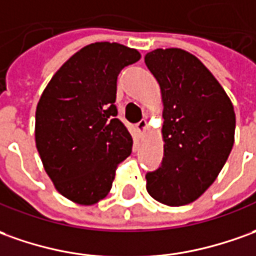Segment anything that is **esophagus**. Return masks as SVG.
<instances>
[{"label": "esophagus", "instance_id": "1", "mask_svg": "<svg viewBox=\"0 0 256 256\" xmlns=\"http://www.w3.org/2000/svg\"><path fill=\"white\" fill-rule=\"evenodd\" d=\"M146 128H148V122H146V120H140L138 124H136V130H138L139 135H144L146 131Z\"/></svg>", "mask_w": 256, "mask_h": 256}]
</instances>
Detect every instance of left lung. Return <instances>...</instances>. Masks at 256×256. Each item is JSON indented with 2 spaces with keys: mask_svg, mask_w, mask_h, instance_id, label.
Here are the masks:
<instances>
[{
  "mask_svg": "<svg viewBox=\"0 0 256 256\" xmlns=\"http://www.w3.org/2000/svg\"><path fill=\"white\" fill-rule=\"evenodd\" d=\"M163 102L164 156L146 174L152 198L168 206L188 205L219 176L234 145L236 112L222 84L195 56L158 48L145 56Z\"/></svg>",
  "mask_w": 256,
  "mask_h": 256,
  "instance_id": "obj_1",
  "label": "left lung"
}]
</instances>
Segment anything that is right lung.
Here are the masks:
<instances>
[{
	"mask_svg": "<svg viewBox=\"0 0 256 256\" xmlns=\"http://www.w3.org/2000/svg\"><path fill=\"white\" fill-rule=\"evenodd\" d=\"M140 60L122 44L92 43L75 52L40 96L36 148L54 186L79 205L110 192L117 166L132 152V136L117 118V78Z\"/></svg>",
	"mask_w": 256,
	"mask_h": 256,
	"instance_id": "add662e5",
	"label": "right lung"
}]
</instances>
